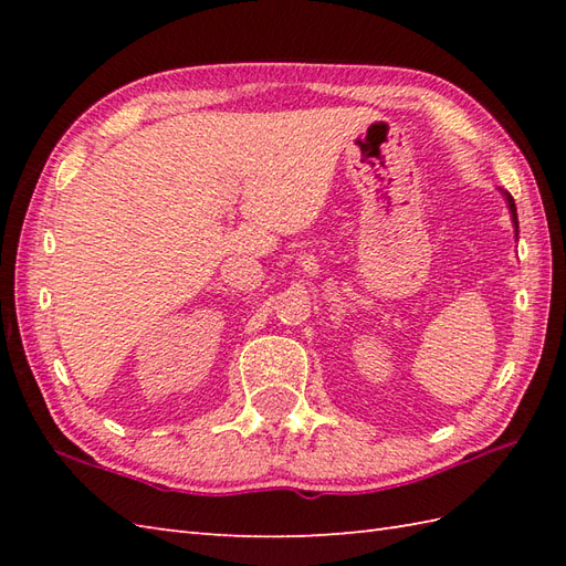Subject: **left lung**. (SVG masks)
<instances>
[{"label":"left lung","mask_w":566,"mask_h":566,"mask_svg":"<svg viewBox=\"0 0 566 566\" xmlns=\"http://www.w3.org/2000/svg\"><path fill=\"white\" fill-rule=\"evenodd\" d=\"M506 201H509V209H511V213H513V223H518V216H515V203H513V197H511V195H506Z\"/></svg>","instance_id":"8db88e82"}]
</instances>
